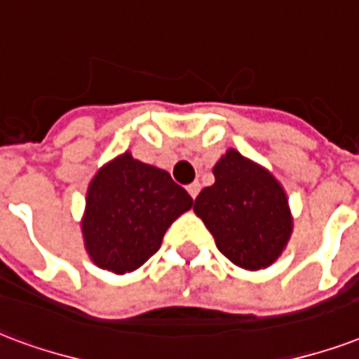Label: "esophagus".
Here are the masks:
<instances>
[{
    "label": "esophagus",
    "instance_id": "esophagus-1",
    "mask_svg": "<svg viewBox=\"0 0 359 359\" xmlns=\"http://www.w3.org/2000/svg\"><path fill=\"white\" fill-rule=\"evenodd\" d=\"M186 190H188V194L191 196V199H196L198 198L199 190H201V184H199V182H191V184H188V188H186Z\"/></svg>",
    "mask_w": 359,
    "mask_h": 359
}]
</instances>
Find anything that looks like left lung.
<instances>
[{
  "label": "left lung",
  "instance_id": "1",
  "mask_svg": "<svg viewBox=\"0 0 359 359\" xmlns=\"http://www.w3.org/2000/svg\"><path fill=\"white\" fill-rule=\"evenodd\" d=\"M212 173L215 184L196 198V215L229 262L250 271L269 267L292 233L283 186L237 150H228Z\"/></svg>",
  "mask_w": 359,
  "mask_h": 359
}]
</instances>
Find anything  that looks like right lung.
I'll list each match as a JSON object with an SVG mask.
<instances>
[{
    "mask_svg": "<svg viewBox=\"0 0 359 359\" xmlns=\"http://www.w3.org/2000/svg\"><path fill=\"white\" fill-rule=\"evenodd\" d=\"M191 205L190 194L168 171L126 152L90 182L82 220L90 258L118 275L135 271L158 252L163 233Z\"/></svg>",
    "mask_w": 359,
    "mask_h": 359,
    "instance_id": "right-lung-1",
    "label": "right lung"
}]
</instances>
